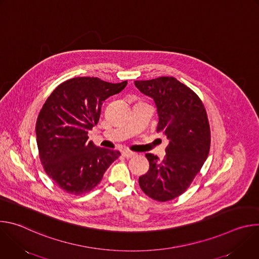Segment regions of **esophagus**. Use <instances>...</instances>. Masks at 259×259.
<instances>
[{
	"label": "esophagus",
	"mask_w": 259,
	"mask_h": 259,
	"mask_svg": "<svg viewBox=\"0 0 259 259\" xmlns=\"http://www.w3.org/2000/svg\"><path fill=\"white\" fill-rule=\"evenodd\" d=\"M122 155H123L125 158H132V157L136 156L135 153L130 152V151H123V152H122Z\"/></svg>",
	"instance_id": "34e87169"
}]
</instances>
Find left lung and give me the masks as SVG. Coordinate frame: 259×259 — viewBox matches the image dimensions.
Masks as SVG:
<instances>
[{
  "mask_svg": "<svg viewBox=\"0 0 259 259\" xmlns=\"http://www.w3.org/2000/svg\"><path fill=\"white\" fill-rule=\"evenodd\" d=\"M134 84L154 99L159 116L157 132L169 139L163 161L145 155L150 169L139 177V186L156 201H170L187 191L208 157L211 136L206 109L191 88L173 77Z\"/></svg>",
  "mask_w": 259,
  "mask_h": 259,
  "instance_id": "obj_1",
  "label": "left lung"
}]
</instances>
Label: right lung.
<instances>
[{"instance_id": "obj_1", "label": "right lung", "mask_w": 259, "mask_h": 259, "mask_svg": "<svg viewBox=\"0 0 259 259\" xmlns=\"http://www.w3.org/2000/svg\"><path fill=\"white\" fill-rule=\"evenodd\" d=\"M127 85L94 77L69 79L57 86L45 101L35 124L36 144L47 175L64 192L82 195L101 181L120 152L88 141L97 125L102 102Z\"/></svg>"}]
</instances>
